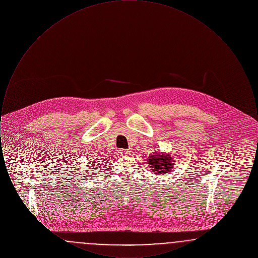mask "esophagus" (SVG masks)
Here are the masks:
<instances>
[{
  "mask_svg": "<svg viewBox=\"0 0 258 258\" xmlns=\"http://www.w3.org/2000/svg\"><path fill=\"white\" fill-rule=\"evenodd\" d=\"M118 155L121 156V157L130 156L131 155V151H128V150H118Z\"/></svg>",
  "mask_w": 258,
  "mask_h": 258,
  "instance_id": "34e87169",
  "label": "esophagus"
}]
</instances>
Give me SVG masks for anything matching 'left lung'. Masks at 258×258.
<instances>
[{"label":"left lung","mask_w":258,"mask_h":258,"mask_svg":"<svg viewBox=\"0 0 258 258\" xmlns=\"http://www.w3.org/2000/svg\"><path fill=\"white\" fill-rule=\"evenodd\" d=\"M173 163H175L172 159V156L163 153H155L154 155L148 158V164L152 172L155 174H165L172 170Z\"/></svg>","instance_id":"8db88e82"}]
</instances>
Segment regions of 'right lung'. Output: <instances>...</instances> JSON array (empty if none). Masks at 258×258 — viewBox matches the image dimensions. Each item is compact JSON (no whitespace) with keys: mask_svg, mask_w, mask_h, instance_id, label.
<instances>
[{"mask_svg":"<svg viewBox=\"0 0 258 258\" xmlns=\"http://www.w3.org/2000/svg\"><path fill=\"white\" fill-rule=\"evenodd\" d=\"M102 161H101V160H96V162H95V164H98V163H101ZM104 163V162H103ZM94 169H97V168H94Z\"/></svg>","mask_w":258,"mask_h":258,"instance_id":"obj_1","label":"right lung"}]
</instances>
